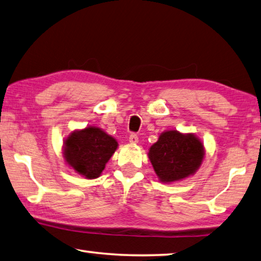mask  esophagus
<instances>
[{
  "label": "esophagus",
  "mask_w": 261,
  "mask_h": 261,
  "mask_svg": "<svg viewBox=\"0 0 261 261\" xmlns=\"http://www.w3.org/2000/svg\"><path fill=\"white\" fill-rule=\"evenodd\" d=\"M138 136H137L136 134H131L130 135V137H129V141H130V144H132V145H136V144H138Z\"/></svg>",
  "instance_id": "obj_1"
}]
</instances>
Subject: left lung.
<instances>
[{
	"instance_id": "1",
	"label": "left lung",
	"mask_w": 261,
	"mask_h": 261,
	"mask_svg": "<svg viewBox=\"0 0 261 261\" xmlns=\"http://www.w3.org/2000/svg\"><path fill=\"white\" fill-rule=\"evenodd\" d=\"M205 158L202 140L194 134L177 130L163 131L149 147L148 159L163 184L181 181L195 174Z\"/></svg>"
}]
</instances>
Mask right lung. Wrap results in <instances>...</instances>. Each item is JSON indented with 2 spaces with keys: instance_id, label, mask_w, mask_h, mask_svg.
Returning <instances> with one entry per match:
<instances>
[{
  "instance_id": "right-lung-1",
  "label": "right lung",
  "mask_w": 261,
  "mask_h": 261,
  "mask_svg": "<svg viewBox=\"0 0 261 261\" xmlns=\"http://www.w3.org/2000/svg\"><path fill=\"white\" fill-rule=\"evenodd\" d=\"M117 140L98 126L74 130L64 139L63 158L75 172L87 179L101 176L117 149Z\"/></svg>"
}]
</instances>
